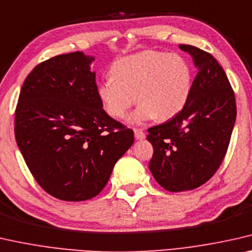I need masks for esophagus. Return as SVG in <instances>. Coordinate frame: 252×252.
<instances>
[{
    "label": "esophagus",
    "mask_w": 252,
    "mask_h": 252,
    "mask_svg": "<svg viewBox=\"0 0 252 252\" xmlns=\"http://www.w3.org/2000/svg\"><path fill=\"white\" fill-rule=\"evenodd\" d=\"M134 138L137 140H142V139L146 138V133L140 129H134Z\"/></svg>",
    "instance_id": "esophagus-1"
}]
</instances>
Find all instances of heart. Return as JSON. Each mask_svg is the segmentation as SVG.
Here are the masks:
<instances>
[{
  "mask_svg": "<svg viewBox=\"0 0 252 252\" xmlns=\"http://www.w3.org/2000/svg\"><path fill=\"white\" fill-rule=\"evenodd\" d=\"M111 74L98 85V98L106 114L118 120L125 118L137 98L139 106L129 118L132 125L174 118L185 108L193 85L186 59L156 51L118 60Z\"/></svg>",
  "mask_w": 252,
  "mask_h": 252,
  "instance_id": "obj_1",
  "label": "heart"
}]
</instances>
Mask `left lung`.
<instances>
[{"mask_svg":"<svg viewBox=\"0 0 252 252\" xmlns=\"http://www.w3.org/2000/svg\"><path fill=\"white\" fill-rule=\"evenodd\" d=\"M198 69L190 98L170 121L148 129L154 154L149 170L171 192L192 190L208 181L222 164L236 118L234 92L212 54L180 45Z\"/></svg>","mask_w":252,"mask_h":252,"instance_id":"1","label":"left lung"}]
</instances>
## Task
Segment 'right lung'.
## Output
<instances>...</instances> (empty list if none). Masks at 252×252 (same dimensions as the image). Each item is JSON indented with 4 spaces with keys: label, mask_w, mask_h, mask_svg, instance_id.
Masks as SVG:
<instances>
[{
    "label": "right lung",
    "mask_w": 252,
    "mask_h": 252,
    "mask_svg": "<svg viewBox=\"0 0 252 252\" xmlns=\"http://www.w3.org/2000/svg\"><path fill=\"white\" fill-rule=\"evenodd\" d=\"M93 56H54L28 74L14 118L18 147L38 185L58 199L98 194L115 163L133 144V131L103 110Z\"/></svg>",
    "instance_id": "1"
}]
</instances>
